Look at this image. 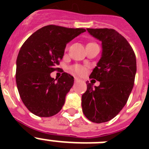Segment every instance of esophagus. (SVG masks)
I'll list each match as a JSON object with an SVG mask.
<instances>
[{
  "label": "esophagus",
  "mask_w": 149,
  "mask_h": 149,
  "mask_svg": "<svg viewBox=\"0 0 149 149\" xmlns=\"http://www.w3.org/2000/svg\"><path fill=\"white\" fill-rule=\"evenodd\" d=\"M74 79H75V82H76V83H77V82H79V81H80V79H78V78H77V77H75V78H74Z\"/></svg>",
  "instance_id": "obj_1"
}]
</instances>
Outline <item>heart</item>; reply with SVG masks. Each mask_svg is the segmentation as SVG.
Here are the masks:
<instances>
[{"mask_svg": "<svg viewBox=\"0 0 149 149\" xmlns=\"http://www.w3.org/2000/svg\"><path fill=\"white\" fill-rule=\"evenodd\" d=\"M72 70L75 73H77L78 75H82L84 74V69L82 66L80 65H73L72 67Z\"/></svg>", "mask_w": 149, "mask_h": 149, "instance_id": "heart-1", "label": "heart"}]
</instances>
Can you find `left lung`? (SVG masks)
Listing matches in <instances>:
<instances>
[{
  "instance_id": "8db88e82",
  "label": "left lung",
  "mask_w": 149,
  "mask_h": 149,
  "mask_svg": "<svg viewBox=\"0 0 149 149\" xmlns=\"http://www.w3.org/2000/svg\"><path fill=\"white\" fill-rule=\"evenodd\" d=\"M86 30L102 42V54L90 76L100 85L93 87L86 82L82 108L87 119L99 124L113 119L127 103L134 86L136 57L126 38L114 29Z\"/></svg>"
}]
</instances>
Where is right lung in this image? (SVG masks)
<instances>
[{"instance_id": "1", "label": "right lung", "mask_w": 149, "mask_h": 149, "mask_svg": "<svg viewBox=\"0 0 149 149\" xmlns=\"http://www.w3.org/2000/svg\"><path fill=\"white\" fill-rule=\"evenodd\" d=\"M86 31L50 24L34 32L22 45L16 61V84L21 99L35 115L48 118L65 104L74 78L66 72L60 78L50 73L59 68L66 44Z\"/></svg>"}]
</instances>
